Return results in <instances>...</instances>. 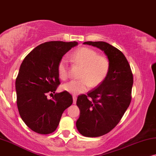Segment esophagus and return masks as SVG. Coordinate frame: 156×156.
<instances>
[{
    "mask_svg": "<svg viewBox=\"0 0 156 156\" xmlns=\"http://www.w3.org/2000/svg\"><path fill=\"white\" fill-rule=\"evenodd\" d=\"M73 104H76L77 101V97L76 95H73Z\"/></svg>",
    "mask_w": 156,
    "mask_h": 156,
    "instance_id": "1",
    "label": "esophagus"
}]
</instances>
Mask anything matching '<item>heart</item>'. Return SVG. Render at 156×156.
<instances>
[{
    "label": "heart",
    "instance_id": "1",
    "mask_svg": "<svg viewBox=\"0 0 156 156\" xmlns=\"http://www.w3.org/2000/svg\"><path fill=\"white\" fill-rule=\"evenodd\" d=\"M76 65L83 67L78 80H71L63 85L62 89L73 95L86 92L89 88H96L106 79L111 69V61L107 57L100 55L98 52L88 47H81L72 54ZM58 75L62 80L69 77L68 61L65 58L58 64Z\"/></svg>",
    "mask_w": 156,
    "mask_h": 156
}]
</instances>
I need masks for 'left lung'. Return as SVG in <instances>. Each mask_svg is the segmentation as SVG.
Instances as JSON below:
<instances>
[{
  "mask_svg": "<svg viewBox=\"0 0 156 156\" xmlns=\"http://www.w3.org/2000/svg\"><path fill=\"white\" fill-rule=\"evenodd\" d=\"M104 51L111 61L106 79L87 95L78 97L80 117L76 127L83 136L99 137L113 129L131 101L133 77L125 55L120 50L103 41L83 43Z\"/></svg>",
  "mask_w": 156,
  "mask_h": 156,
  "instance_id": "1",
  "label": "left lung"
}]
</instances>
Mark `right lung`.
<instances>
[{"label": "right lung", "instance_id": "right-lung-1", "mask_svg": "<svg viewBox=\"0 0 156 156\" xmlns=\"http://www.w3.org/2000/svg\"><path fill=\"white\" fill-rule=\"evenodd\" d=\"M76 41H50L30 52L20 65L16 80L17 106L29 128L40 134L56 130L61 115L72 105L73 97L66 91L53 93L60 85L58 64ZM53 95L48 99L47 94Z\"/></svg>", "mask_w": 156, "mask_h": 156}]
</instances>
